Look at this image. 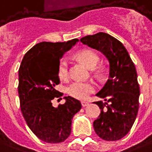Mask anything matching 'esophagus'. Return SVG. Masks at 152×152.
Returning <instances> with one entry per match:
<instances>
[{"instance_id": "obj_1", "label": "esophagus", "mask_w": 152, "mask_h": 152, "mask_svg": "<svg viewBox=\"0 0 152 152\" xmlns=\"http://www.w3.org/2000/svg\"><path fill=\"white\" fill-rule=\"evenodd\" d=\"M81 105L83 107H86V106L89 105V102L87 101H81Z\"/></svg>"}]
</instances>
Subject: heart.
Here are the masks:
<instances>
[{"label":"heart","mask_w":152,"mask_h":152,"mask_svg":"<svg viewBox=\"0 0 152 152\" xmlns=\"http://www.w3.org/2000/svg\"><path fill=\"white\" fill-rule=\"evenodd\" d=\"M77 58L83 62L87 67L94 69L99 61V58L94 51L81 50L76 54ZM69 73V63L66 58H62L58 65V76L59 79L65 80L67 78ZM94 85L92 82L75 81L67 88L68 94L78 99H86L94 91Z\"/></svg>","instance_id":"heart-1"}]
</instances>
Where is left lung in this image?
<instances>
[{
  "mask_svg": "<svg viewBox=\"0 0 152 152\" xmlns=\"http://www.w3.org/2000/svg\"><path fill=\"white\" fill-rule=\"evenodd\" d=\"M80 42L99 51L109 63V80L96 94L104 101L94 102L101 109L93 123L94 131L103 140H119L130 131L138 111L140 88L135 65L123 43L106 33L87 35Z\"/></svg>",
  "mask_w": 152,
  "mask_h": 152,
  "instance_id": "1",
  "label": "left lung"
}]
</instances>
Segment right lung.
<instances>
[{"label": "right lung", "mask_w": 152, "mask_h": 152, "mask_svg": "<svg viewBox=\"0 0 152 152\" xmlns=\"http://www.w3.org/2000/svg\"><path fill=\"white\" fill-rule=\"evenodd\" d=\"M78 41L37 43L21 61L18 86L21 112L30 130L45 142H64L71 134L73 117L81 109L80 102L71 96H65V104L57 108L52 104L54 98L61 99L56 90L60 83V59Z\"/></svg>", "instance_id": "right-lung-1"}]
</instances>
